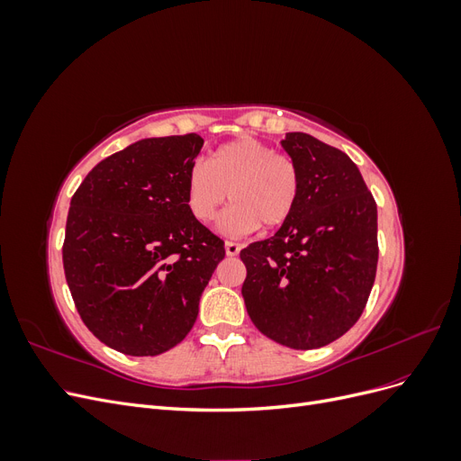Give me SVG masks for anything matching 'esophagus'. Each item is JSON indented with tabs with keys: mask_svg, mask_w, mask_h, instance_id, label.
<instances>
[{
	"mask_svg": "<svg viewBox=\"0 0 461 461\" xmlns=\"http://www.w3.org/2000/svg\"><path fill=\"white\" fill-rule=\"evenodd\" d=\"M225 252L227 256H239L240 254V244L239 242H232V240H227L225 242Z\"/></svg>",
	"mask_w": 461,
	"mask_h": 461,
	"instance_id": "1",
	"label": "esophagus"
}]
</instances>
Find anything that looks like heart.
I'll return each mask as SVG.
<instances>
[{"label":"heart","mask_w":461,"mask_h":461,"mask_svg":"<svg viewBox=\"0 0 461 461\" xmlns=\"http://www.w3.org/2000/svg\"><path fill=\"white\" fill-rule=\"evenodd\" d=\"M300 196L302 171L296 159L258 138L246 136L222 144L209 163L198 159L188 169L190 213L212 222L230 198L234 205L221 221V229L229 234H248L259 225L283 227L294 215Z\"/></svg>","instance_id":"1"}]
</instances>
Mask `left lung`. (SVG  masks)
Masks as SVG:
<instances>
[{
    "label": "left lung",
    "mask_w": 461,
    "mask_h": 461,
    "mask_svg": "<svg viewBox=\"0 0 461 461\" xmlns=\"http://www.w3.org/2000/svg\"><path fill=\"white\" fill-rule=\"evenodd\" d=\"M302 171L294 215L240 252L242 296L265 337L313 350L340 339L366 310L379 261L376 203L344 151L305 132L283 140Z\"/></svg>",
    "instance_id": "8db88e82"
}]
</instances>
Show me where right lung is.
Listing matches in <instances>:
<instances>
[{
	"mask_svg": "<svg viewBox=\"0 0 461 461\" xmlns=\"http://www.w3.org/2000/svg\"><path fill=\"white\" fill-rule=\"evenodd\" d=\"M198 134L146 138L97 163L68 209L63 269L80 319L127 356L171 350L196 323L225 242L190 213Z\"/></svg>",
	"mask_w": 461,
	"mask_h": 461,
	"instance_id": "obj_1",
	"label": "right lung"
}]
</instances>
